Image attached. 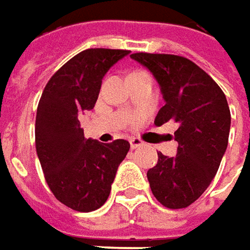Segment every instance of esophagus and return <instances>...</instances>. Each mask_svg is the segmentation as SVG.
Instances as JSON below:
<instances>
[{"mask_svg": "<svg viewBox=\"0 0 250 250\" xmlns=\"http://www.w3.org/2000/svg\"><path fill=\"white\" fill-rule=\"evenodd\" d=\"M143 144H144V143H143V140H140V138H137V137L130 138V146H131V149H136V148L141 146Z\"/></svg>", "mask_w": 250, "mask_h": 250, "instance_id": "34e87169", "label": "esophagus"}]
</instances>
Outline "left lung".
Listing matches in <instances>:
<instances>
[{
    "label": "left lung",
    "instance_id": "1",
    "mask_svg": "<svg viewBox=\"0 0 250 250\" xmlns=\"http://www.w3.org/2000/svg\"><path fill=\"white\" fill-rule=\"evenodd\" d=\"M149 71L165 104L155 125L178 123V152L158 162L146 178L157 200L168 208H185L197 200L214 179L227 151L231 113L227 98L211 77L193 61L173 54L130 56Z\"/></svg>",
    "mask_w": 250,
    "mask_h": 250
}]
</instances>
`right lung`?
Returning <instances> with one entry per match:
<instances>
[{"mask_svg":"<svg viewBox=\"0 0 250 250\" xmlns=\"http://www.w3.org/2000/svg\"><path fill=\"white\" fill-rule=\"evenodd\" d=\"M128 50L88 49L74 56L47 82L36 113L39 161L56 199L75 211L89 212L107 200L130 144H102L85 138L78 116L98 101L106 72Z\"/></svg>","mask_w":250,"mask_h":250,"instance_id":"obj_1","label":"right lung"}]
</instances>
